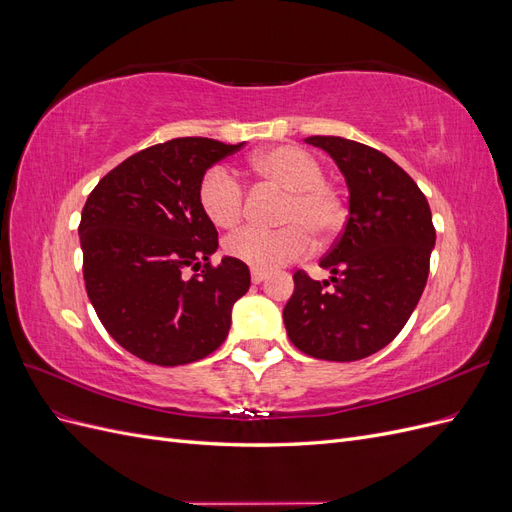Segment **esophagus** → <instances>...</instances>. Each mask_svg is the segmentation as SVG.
Instances as JSON below:
<instances>
[{
	"label": "esophagus",
	"mask_w": 512,
	"mask_h": 512,
	"mask_svg": "<svg viewBox=\"0 0 512 512\" xmlns=\"http://www.w3.org/2000/svg\"><path fill=\"white\" fill-rule=\"evenodd\" d=\"M267 277H269V273H267V271H262V269H252V282H254V284L265 282Z\"/></svg>",
	"instance_id": "1"
}]
</instances>
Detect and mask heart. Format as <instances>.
<instances>
[{"label": "heart", "mask_w": 512, "mask_h": 512, "mask_svg": "<svg viewBox=\"0 0 512 512\" xmlns=\"http://www.w3.org/2000/svg\"><path fill=\"white\" fill-rule=\"evenodd\" d=\"M254 175L286 192L277 222L282 228H243L226 239V252L256 269H275L303 258L318 241L331 239L346 222V205L335 185L324 179V166L297 145H277L252 158ZM198 205L218 228H235L245 211L239 179L224 166H213L198 183Z\"/></svg>", "instance_id": "obj_1"}]
</instances>
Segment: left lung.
Listing matches in <instances>:
<instances>
[{
	"mask_svg": "<svg viewBox=\"0 0 512 512\" xmlns=\"http://www.w3.org/2000/svg\"><path fill=\"white\" fill-rule=\"evenodd\" d=\"M305 143L327 151L342 170L350 213L320 260L331 282L305 271L292 275L286 333L314 359L359 361L391 344L412 316L427 284L436 228L425 194L382 151L342 136H309Z\"/></svg>",
	"mask_w": 512,
	"mask_h": 512,
	"instance_id": "1",
	"label": "left lung"
}]
</instances>
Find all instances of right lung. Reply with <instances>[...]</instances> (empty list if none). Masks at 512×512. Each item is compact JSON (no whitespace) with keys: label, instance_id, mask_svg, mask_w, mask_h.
<instances>
[{"label":"right lung","instance_id":"obj_1","mask_svg":"<svg viewBox=\"0 0 512 512\" xmlns=\"http://www.w3.org/2000/svg\"><path fill=\"white\" fill-rule=\"evenodd\" d=\"M241 147L173 138L123 160L87 198L79 224L87 297L108 335L138 359L162 367L205 359L250 290L245 262L211 265L218 230L198 205L207 168Z\"/></svg>","mask_w":512,"mask_h":512}]
</instances>
